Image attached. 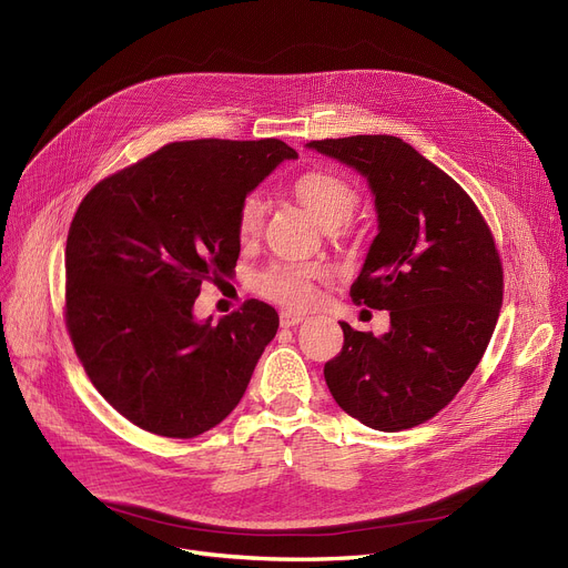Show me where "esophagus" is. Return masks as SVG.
Listing matches in <instances>:
<instances>
[{"label": "esophagus", "mask_w": 568, "mask_h": 568, "mask_svg": "<svg viewBox=\"0 0 568 568\" xmlns=\"http://www.w3.org/2000/svg\"><path fill=\"white\" fill-rule=\"evenodd\" d=\"M306 317L304 315H300V313H290V311H283L281 313V324L283 326H287V329H290V326H296V324H302Z\"/></svg>", "instance_id": "34e87169"}]
</instances>
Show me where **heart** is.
Here are the masks:
<instances>
[{
  "mask_svg": "<svg viewBox=\"0 0 568 568\" xmlns=\"http://www.w3.org/2000/svg\"><path fill=\"white\" fill-rule=\"evenodd\" d=\"M292 193L324 227L343 225L359 204V191L347 176L334 170H308L292 182ZM266 219L262 193H248L236 206V236L242 244L257 242ZM322 264L300 260H274L253 276V290L264 300L302 308L315 296V281L324 278Z\"/></svg>",
  "mask_w": 568,
  "mask_h": 568,
  "instance_id": "b5f03b06",
  "label": "heart"
}]
</instances>
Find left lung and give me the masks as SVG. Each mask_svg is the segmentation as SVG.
I'll use <instances>...</instances> for the list:
<instances>
[{
  "instance_id": "left-lung-1",
  "label": "left lung",
  "mask_w": 568,
  "mask_h": 568,
  "mask_svg": "<svg viewBox=\"0 0 568 568\" xmlns=\"http://www.w3.org/2000/svg\"><path fill=\"white\" fill-rule=\"evenodd\" d=\"M308 146L368 179L379 232L349 296L392 317L384 336L341 322L326 386L368 428H414L456 398L490 343L504 292L493 232L460 184L400 138Z\"/></svg>"
}]
</instances>
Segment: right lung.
Here are the masks:
<instances>
[{"mask_svg": "<svg viewBox=\"0 0 568 568\" xmlns=\"http://www.w3.org/2000/svg\"><path fill=\"white\" fill-rule=\"evenodd\" d=\"M285 159L296 152L276 138L170 142L82 197L67 329L87 377L138 428L191 439L242 400L278 313L248 300L212 324L193 304L234 272L236 206Z\"/></svg>", "mask_w": 568, "mask_h": 568, "instance_id": "obj_1", "label": "right lung"}]
</instances>
